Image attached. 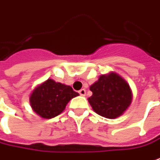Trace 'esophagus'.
<instances>
[{
  "mask_svg": "<svg viewBox=\"0 0 160 160\" xmlns=\"http://www.w3.org/2000/svg\"><path fill=\"white\" fill-rule=\"evenodd\" d=\"M79 94H80L81 96H85V94H86V91H85L84 89H81V90L79 91Z\"/></svg>",
  "mask_w": 160,
  "mask_h": 160,
  "instance_id": "esophagus-1",
  "label": "esophagus"
}]
</instances>
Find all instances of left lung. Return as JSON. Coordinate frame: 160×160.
I'll use <instances>...</instances> for the list:
<instances>
[{
    "label": "left lung",
    "instance_id": "left-lung-1",
    "mask_svg": "<svg viewBox=\"0 0 160 160\" xmlns=\"http://www.w3.org/2000/svg\"><path fill=\"white\" fill-rule=\"evenodd\" d=\"M90 90L92 95L88 101L94 112L108 119L121 116L132 101V92L128 83L116 73L100 76Z\"/></svg>",
    "mask_w": 160,
    "mask_h": 160
}]
</instances>
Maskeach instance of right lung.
Listing matches in <instances>:
<instances>
[{
  "mask_svg": "<svg viewBox=\"0 0 160 160\" xmlns=\"http://www.w3.org/2000/svg\"><path fill=\"white\" fill-rule=\"evenodd\" d=\"M78 95L70 86L48 79L33 90L30 104L40 117L51 119L63 112L68 101Z\"/></svg>",
  "mask_w": 160,
  "mask_h": 160,
  "instance_id": "add662e5",
  "label": "right lung"
}]
</instances>
